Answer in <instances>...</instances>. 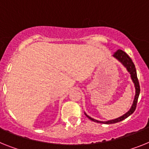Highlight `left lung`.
I'll return each instance as SVG.
<instances>
[{"label":"left lung","mask_w":149,"mask_h":149,"mask_svg":"<svg viewBox=\"0 0 149 149\" xmlns=\"http://www.w3.org/2000/svg\"><path fill=\"white\" fill-rule=\"evenodd\" d=\"M113 57H114L115 58L120 62L126 68H127V71H128L131 75V79H132V82L134 83L135 88H136V95H135L134 101H133V103L132 104V107L130 109V111H128L127 113L123 114V116L118 117V118H116L114 120H111L107 121H99L97 120H95L93 118H92L91 117H89L88 115L86 114V116L88 117V119H90L91 120L94 121V122H96V123H105V124H111V123H118V122H120V121L123 120L124 119L127 118L129 116H130L133 112L135 111L136 108V104H137V102H138L139 95V93H140V86H139V82L138 78H137V73H136V67H135V65L132 62V59L130 57H129V55L127 54L126 52H124L122 50H117L116 52L113 54Z\"/></svg>","instance_id":"8db88e82"}]
</instances>
